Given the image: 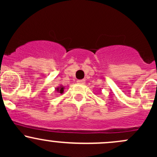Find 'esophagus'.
<instances>
[{
  "label": "esophagus",
  "instance_id": "obj_1",
  "mask_svg": "<svg viewBox=\"0 0 157 157\" xmlns=\"http://www.w3.org/2000/svg\"><path fill=\"white\" fill-rule=\"evenodd\" d=\"M77 82V83H79V84H84L85 83L84 80H78Z\"/></svg>",
  "mask_w": 157,
  "mask_h": 157
}]
</instances>
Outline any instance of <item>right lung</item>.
<instances>
[{
    "instance_id": "add662e5",
    "label": "right lung",
    "mask_w": 157,
    "mask_h": 157,
    "mask_svg": "<svg viewBox=\"0 0 157 157\" xmlns=\"http://www.w3.org/2000/svg\"><path fill=\"white\" fill-rule=\"evenodd\" d=\"M64 86H58L57 88H55V90H56L58 93H61V94H62V93H64Z\"/></svg>"
}]
</instances>
